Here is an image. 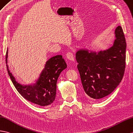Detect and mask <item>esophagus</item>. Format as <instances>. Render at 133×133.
<instances>
[{
	"label": "esophagus",
	"instance_id": "34e87169",
	"mask_svg": "<svg viewBox=\"0 0 133 133\" xmlns=\"http://www.w3.org/2000/svg\"><path fill=\"white\" fill-rule=\"evenodd\" d=\"M66 58H67L68 59H69L70 61H74V55L72 52L69 51L67 53L66 55Z\"/></svg>",
	"mask_w": 133,
	"mask_h": 133
}]
</instances>
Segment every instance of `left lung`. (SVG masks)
Wrapping results in <instances>:
<instances>
[{
	"instance_id": "left-lung-1",
	"label": "left lung",
	"mask_w": 133,
	"mask_h": 133,
	"mask_svg": "<svg viewBox=\"0 0 133 133\" xmlns=\"http://www.w3.org/2000/svg\"><path fill=\"white\" fill-rule=\"evenodd\" d=\"M115 35L113 46L108 50L98 54L81 50L76 54L83 89L94 99L112 93L124 75L126 44L121 26L117 27Z\"/></svg>"
}]
</instances>
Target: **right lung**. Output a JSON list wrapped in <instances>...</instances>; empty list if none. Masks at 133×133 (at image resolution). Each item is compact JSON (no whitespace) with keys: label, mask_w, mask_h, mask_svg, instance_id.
I'll return each instance as SVG.
<instances>
[{"label":"right lung","mask_w":133,"mask_h":133,"mask_svg":"<svg viewBox=\"0 0 133 133\" xmlns=\"http://www.w3.org/2000/svg\"><path fill=\"white\" fill-rule=\"evenodd\" d=\"M8 52H6L5 62L7 63ZM8 73L12 82L22 96L31 103L40 106H47L53 102L56 96L57 82L61 72L67 67L62 56L56 55L49 59L36 85L24 86L16 82L10 72L7 64Z\"/></svg>","instance_id":"1"}]
</instances>
